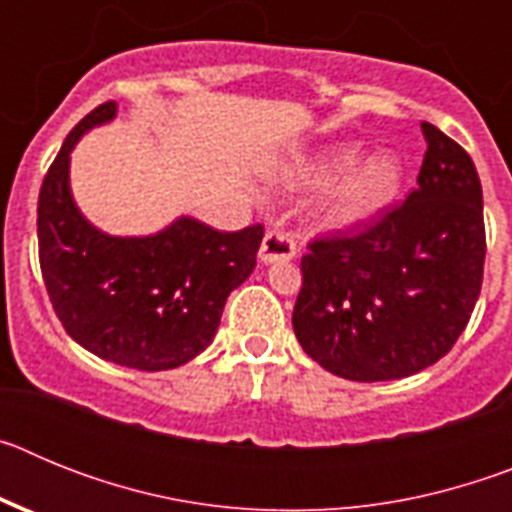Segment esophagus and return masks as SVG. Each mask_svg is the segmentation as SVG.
Returning a JSON list of instances; mask_svg holds the SVG:
<instances>
[{"label":"esophagus","mask_w":512,"mask_h":512,"mask_svg":"<svg viewBox=\"0 0 512 512\" xmlns=\"http://www.w3.org/2000/svg\"><path fill=\"white\" fill-rule=\"evenodd\" d=\"M297 256V243L292 235L279 233V230H269L264 235L259 248L261 264H284V261H292Z\"/></svg>","instance_id":"esophagus-1"}]
</instances>
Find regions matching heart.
<instances>
[{
	"mask_svg": "<svg viewBox=\"0 0 512 512\" xmlns=\"http://www.w3.org/2000/svg\"><path fill=\"white\" fill-rule=\"evenodd\" d=\"M361 158L356 143H336L289 171V184L297 189L331 187L320 202L325 228L348 230L382 215L400 197L405 169L390 153Z\"/></svg>",
	"mask_w": 512,
	"mask_h": 512,
	"instance_id": "heart-1",
	"label": "heart"
}]
</instances>
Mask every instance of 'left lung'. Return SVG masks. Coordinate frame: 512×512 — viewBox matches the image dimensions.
Masks as SVG:
<instances>
[{
	"mask_svg": "<svg viewBox=\"0 0 512 512\" xmlns=\"http://www.w3.org/2000/svg\"><path fill=\"white\" fill-rule=\"evenodd\" d=\"M418 189L377 225L310 243L292 328L343 379L387 382L451 351L485 269L482 184L469 153L431 122Z\"/></svg>",
	"mask_w": 512,
	"mask_h": 512,
	"instance_id": "left-lung-1",
	"label": "left lung"
}]
</instances>
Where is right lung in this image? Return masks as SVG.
<instances>
[{"label": "right lung", "instance_id": "right-lung-1", "mask_svg": "<svg viewBox=\"0 0 512 512\" xmlns=\"http://www.w3.org/2000/svg\"><path fill=\"white\" fill-rule=\"evenodd\" d=\"M117 117L99 104L63 140L40 187L38 246L45 289L79 346L112 364L166 372L212 343L228 295L251 277L264 228L220 233L182 215L151 235H110L71 192V151Z\"/></svg>", "mask_w": 512, "mask_h": 512}]
</instances>
